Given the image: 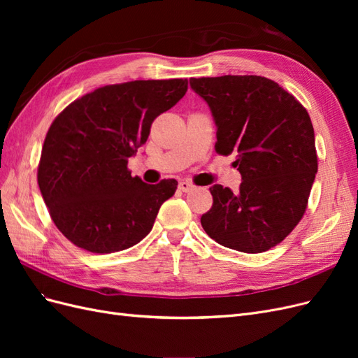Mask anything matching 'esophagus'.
Instances as JSON below:
<instances>
[{
    "label": "esophagus",
    "instance_id": "esophagus-1",
    "mask_svg": "<svg viewBox=\"0 0 358 358\" xmlns=\"http://www.w3.org/2000/svg\"><path fill=\"white\" fill-rule=\"evenodd\" d=\"M179 189L183 192H189L194 189V185L188 180H182V182H179Z\"/></svg>",
    "mask_w": 358,
    "mask_h": 358
}]
</instances>
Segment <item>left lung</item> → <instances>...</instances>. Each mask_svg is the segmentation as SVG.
I'll return each instance as SVG.
<instances>
[{
	"label": "left lung",
	"mask_w": 358,
	"mask_h": 358,
	"mask_svg": "<svg viewBox=\"0 0 358 358\" xmlns=\"http://www.w3.org/2000/svg\"><path fill=\"white\" fill-rule=\"evenodd\" d=\"M216 125V152L237 154L239 192L210 187L201 225L215 242L258 254L282 242L306 210L318 171L310 117L294 96L262 76L189 79Z\"/></svg>",
	"instance_id": "8db88e82"
}]
</instances>
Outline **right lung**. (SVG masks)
Masks as SVG:
<instances>
[{
  "label": "right lung",
  "instance_id": "obj_1",
  "mask_svg": "<svg viewBox=\"0 0 358 358\" xmlns=\"http://www.w3.org/2000/svg\"><path fill=\"white\" fill-rule=\"evenodd\" d=\"M188 90L187 79L107 85L67 106L52 122L37 180L50 218L67 239L90 252L110 254L152 230L175 179L148 185L128 171L154 119Z\"/></svg>",
  "mask_w": 358,
  "mask_h": 358
}]
</instances>
